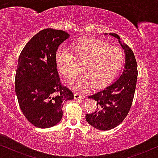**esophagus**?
Instances as JSON below:
<instances>
[{
	"mask_svg": "<svg viewBox=\"0 0 158 158\" xmlns=\"http://www.w3.org/2000/svg\"><path fill=\"white\" fill-rule=\"evenodd\" d=\"M85 96L83 94H80L79 93L74 94V99H84Z\"/></svg>",
	"mask_w": 158,
	"mask_h": 158,
	"instance_id": "34e87169",
	"label": "esophagus"
}]
</instances>
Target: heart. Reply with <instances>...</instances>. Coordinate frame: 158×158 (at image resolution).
<instances>
[{
  "label": "heart",
  "instance_id": "heart-1",
  "mask_svg": "<svg viewBox=\"0 0 158 158\" xmlns=\"http://www.w3.org/2000/svg\"><path fill=\"white\" fill-rule=\"evenodd\" d=\"M70 48L74 56L65 48L57 50L56 64L62 75L73 79L79 71L76 59L82 63L84 73L70 83L75 90H87L93 85L95 88L105 86L113 80L123 65L122 49L99 39L82 38L75 41Z\"/></svg>",
  "mask_w": 158,
  "mask_h": 158
}]
</instances>
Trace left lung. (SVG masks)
<instances>
[{"mask_svg":"<svg viewBox=\"0 0 158 158\" xmlns=\"http://www.w3.org/2000/svg\"><path fill=\"white\" fill-rule=\"evenodd\" d=\"M109 35L118 39L126 58L123 71L117 80L88 97L97 101V110L86 114L85 119L88 124L101 131L115 128L126 118L133 101L137 77V61L131 49L120 41L117 34Z\"/></svg>","mask_w":158,"mask_h":158,"instance_id":"8db88e82","label":"left lung"}]
</instances>
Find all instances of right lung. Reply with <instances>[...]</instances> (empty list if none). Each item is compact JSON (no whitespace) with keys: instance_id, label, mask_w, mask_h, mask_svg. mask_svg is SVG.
Wrapping results in <instances>:
<instances>
[{"instance_id":"1","label":"right lung","mask_w":158,"mask_h":158,"mask_svg":"<svg viewBox=\"0 0 158 158\" xmlns=\"http://www.w3.org/2000/svg\"><path fill=\"white\" fill-rule=\"evenodd\" d=\"M70 35L63 30L44 29L25 45L19 58L15 93L23 115L33 126L52 127L62 118V102L73 94L61 86L56 64L58 48Z\"/></svg>"}]
</instances>
